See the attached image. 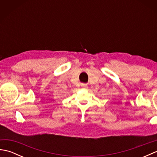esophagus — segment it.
I'll use <instances>...</instances> for the list:
<instances>
[{
    "mask_svg": "<svg viewBox=\"0 0 157 157\" xmlns=\"http://www.w3.org/2000/svg\"><path fill=\"white\" fill-rule=\"evenodd\" d=\"M81 86L83 88H87L88 85L87 84H81Z\"/></svg>",
    "mask_w": 157,
    "mask_h": 157,
    "instance_id": "obj_1",
    "label": "esophagus"
}]
</instances>
